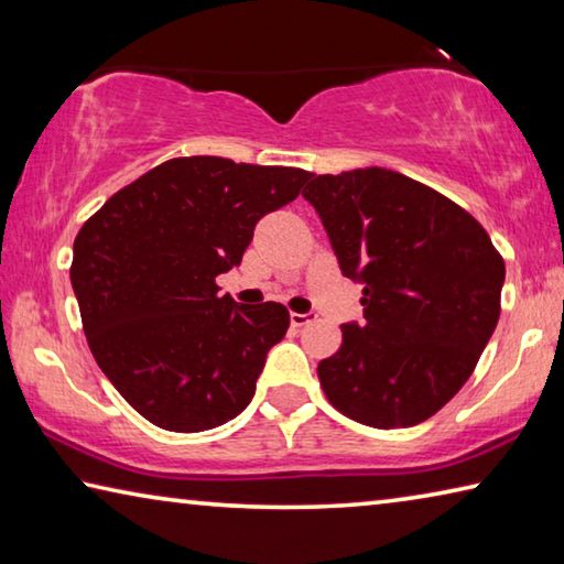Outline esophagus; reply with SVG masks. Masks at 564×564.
Masks as SVG:
<instances>
[{"label": "esophagus", "mask_w": 564, "mask_h": 564, "mask_svg": "<svg viewBox=\"0 0 564 564\" xmlns=\"http://www.w3.org/2000/svg\"><path fill=\"white\" fill-rule=\"evenodd\" d=\"M313 318H316V313L308 311V313H291V326L293 328H301L305 326V323H311Z\"/></svg>", "instance_id": "obj_1"}]
</instances>
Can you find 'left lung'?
Here are the masks:
<instances>
[{"instance_id": "obj_1", "label": "left lung", "mask_w": 564, "mask_h": 564, "mask_svg": "<svg viewBox=\"0 0 564 564\" xmlns=\"http://www.w3.org/2000/svg\"><path fill=\"white\" fill-rule=\"evenodd\" d=\"M340 273L362 285V321L318 362L321 386L362 425L435 415L475 370L500 318L505 263L475 218L398 171L313 176L303 191Z\"/></svg>"}]
</instances>
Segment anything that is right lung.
<instances>
[{
	"instance_id": "add662e5",
	"label": "right lung",
	"mask_w": 564,
	"mask_h": 564,
	"mask_svg": "<svg viewBox=\"0 0 564 564\" xmlns=\"http://www.w3.org/2000/svg\"><path fill=\"white\" fill-rule=\"evenodd\" d=\"M313 174L171 159L113 194L74 241L72 289L104 376L151 423L212 431L251 403L289 330L281 303L238 305L216 275L241 263L253 228Z\"/></svg>"
}]
</instances>
